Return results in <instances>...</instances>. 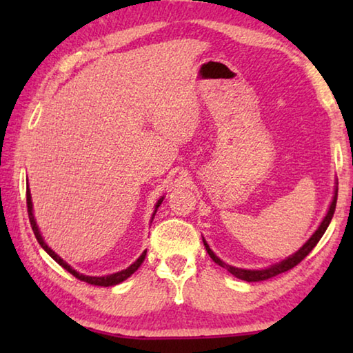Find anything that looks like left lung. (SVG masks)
Here are the masks:
<instances>
[{"mask_svg":"<svg viewBox=\"0 0 353 353\" xmlns=\"http://www.w3.org/2000/svg\"><path fill=\"white\" fill-rule=\"evenodd\" d=\"M336 199H338V187H334V193H333V199L330 202V207H328V210L325 213L324 219L321 221V224L318 229L314 230V234L308 238L307 243L303 244V246L296 250L294 254L286 256L285 260L276 263V265H271L265 268V270H244V268H236V266H232L229 265V263H224L223 260L219 259V256L213 252V250L210 249V246H208V243L202 238V241H204V246H205V250L208 252V255H210V259L216 263V265H219L221 268H224V270L229 271L232 276H235L236 279L240 280H246V282H260V280H266V279H271L274 276H279V274H282L285 271H290L291 268H294L297 263H301L305 256L312 252L313 248L318 244V241L322 238V235L325 234L327 227L328 224H330V221L333 218V213H334V208H336Z\"/></svg>","mask_w":353,"mask_h":353,"instance_id":"8db88e82","label":"left lung"}]
</instances>
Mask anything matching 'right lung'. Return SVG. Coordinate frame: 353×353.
Masks as SVG:
<instances>
[{
	"instance_id": "1",
	"label": "right lung",
	"mask_w": 353,
	"mask_h": 353,
	"mask_svg": "<svg viewBox=\"0 0 353 353\" xmlns=\"http://www.w3.org/2000/svg\"><path fill=\"white\" fill-rule=\"evenodd\" d=\"M163 199H165V196H162V198H160L159 201H157V204L154 205V213H152V218H151V223H152V219H154V216H155V213H157V210H159V207H160V204H162L163 202ZM26 204H28V214H29V223H31V227H32V230H34V235H35V238H37V241H39V244L41 248L45 249V252L51 256L52 260H56L59 265H61L63 270H67L70 274H73V276L76 277V279H79V280H82V282H87V283H90V285H94V286H113V285H118V283H121V282H124V280H126L128 277H130L132 276V274L139 270L140 268V265L143 263V260H145V256H146V250H143L141 252V255L139 256V259H137L132 265H130L129 268H126V270H123V271H118V272H113V274H109V276H85V274H81V272H77L76 270H73V268H71L67 261H65L62 256H59L54 250H52L50 246H48L46 244V241L43 240V236H41V234H40V229H39V225H37V221H35V216H34V205H32V199H31V190H29V185L26 187Z\"/></svg>"
}]
</instances>
